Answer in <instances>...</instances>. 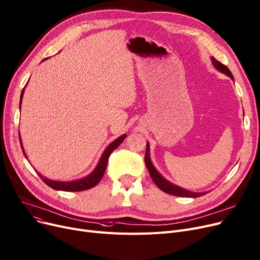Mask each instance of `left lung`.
<instances>
[{
	"label": "left lung",
	"mask_w": 260,
	"mask_h": 260,
	"mask_svg": "<svg viewBox=\"0 0 260 260\" xmlns=\"http://www.w3.org/2000/svg\"><path fill=\"white\" fill-rule=\"evenodd\" d=\"M211 61H212V64L213 66L216 68V70L218 72H220L224 75H226L228 77H230L232 80L234 81V77L233 75H232V73L230 72L229 68L223 65L222 63L218 62L214 57L211 58ZM144 161H145V165H146V168L148 170V173L149 175H151L153 181L156 183V185L161 189L163 190V192H166L170 195H174V196H179V197H189V198H196V197H200V196H203L206 195L207 192H201V193H196V192H192V190H188V189H185L179 185H176L172 182H170L169 180H167L165 177H163L157 170L156 168L154 167L153 162H152V159H151V156H149V143L147 142L146 143V152H145V158H144Z\"/></svg>",
	"instance_id": "obj_1"
}]
</instances>
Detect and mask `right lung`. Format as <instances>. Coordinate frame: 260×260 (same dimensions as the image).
Returning <instances> with one entry per match:
<instances>
[{
    "label": "right lung",
    "instance_id": "obj_1",
    "mask_svg": "<svg viewBox=\"0 0 260 260\" xmlns=\"http://www.w3.org/2000/svg\"><path fill=\"white\" fill-rule=\"evenodd\" d=\"M44 60H46V59H44ZM25 87H26V85H25ZM25 87L23 88V90L21 92L20 108H21V105H22V99H23V94H24ZM19 136H20V134H19ZM125 138H126V135L124 134V135L120 136V137H118L116 140H114L112 143H109V145L104 149V152H103V154H102V156H101V158H100V160L98 162L97 167L93 169V171L89 175L83 177V178H81V179L72 180V181L51 180V179L46 178V177H44L43 175H41L40 173H38V172L37 173L40 176V178H42V180L48 186H50L51 188L56 189V190H64V192H80V190H85V189L91 188V187L95 186L100 182V180L102 179V177L104 175V172L106 170V166H107V161H108L109 156H111V154L123 142V140H124ZM20 143H21L23 154H24L25 158L27 159V156H26V154L24 152V148H23V145H22L21 137H20Z\"/></svg>",
    "mask_w": 260,
    "mask_h": 260
}]
</instances>
